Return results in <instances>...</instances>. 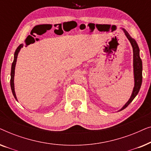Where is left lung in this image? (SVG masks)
Instances as JSON below:
<instances>
[{
	"instance_id": "1",
	"label": "left lung",
	"mask_w": 151,
	"mask_h": 151,
	"mask_svg": "<svg viewBox=\"0 0 151 151\" xmlns=\"http://www.w3.org/2000/svg\"><path fill=\"white\" fill-rule=\"evenodd\" d=\"M122 30L124 33L125 36H127L128 40L131 42V46L133 47V75H134V87L132 91V94L131 97H130L129 100L128 102L119 109L118 111H122L123 109L127 108L129 106L130 103L134 100L136 96L138 94L140 88L142 86V61L139 56V48L138 47L137 43L136 42L135 39L131 38L129 33L125 29L122 28Z\"/></svg>"
}]
</instances>
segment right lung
<instances>
[{"label": "right lung", "instance_id": "add662e5", "mask_svg": "<svg viewBox=\"0 0 151 151\" xmlns=\"http://www.w3.org/2000/svg\"><path fill=\"white\" fill-rule=\"evenodd\" d=\"M22 47H23V44H20L19 46L18 47V48L16 49L15 53H14V61H13V63H12V69H11V80H10V85H11L12 93H13L14 97L15 98V99L17 102H18V99H17V97H16V95L15 93V88H14V75H15V67H16V61H17L18 53L20 52V49H21Z\"/></svg>", "mask_w": 151, "mask_h": 151}]
</instances>
